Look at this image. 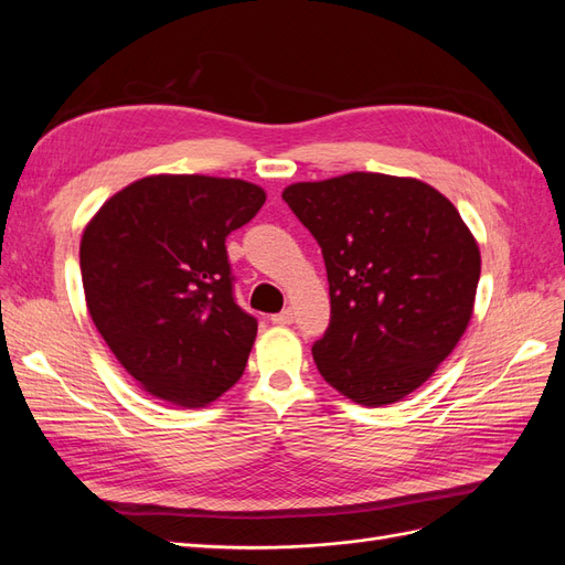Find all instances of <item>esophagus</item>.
Masks as SVG:
<instances>
[{
  "label": "esophagus",
  "mask_w": 565,
  "mask_h": 565,
  "mask_svg": "<svg viewBox=\"0 0 565 565\" xmlns=\"http://www.w3.org/2000/svg\"><path fill=\"white\" fill-rule=\"evenodd\" d=\"M292 320H295L292 309H285V311H280V313H273V316H270V322H273V324H292Z\"/></svg>",
  "instance_id": "esophagus-1"
}]
</instances>
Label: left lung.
Here are the masks:
<instances>
[{"mask_svg": "<svg viewBox=\"0 0 565 565\" xmlns=\"http://www.w3.org/2000/svg\"><path fill=\"white\" fill-rule=\"evenodd\" d=\"M282 200L322 249L330 328L322 380L365 407L419 388L467 332L481 249L455 204L413 177L351 172L287 185Z\"/></svg>", "mask_w": 565, "mask_h": 565, "instance_id": "left-lung-1", "label": "left lung"}]
</instances>
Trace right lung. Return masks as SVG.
Listing matches in <instances>:
<instances>
[{"label":"right lung","mask_w":565,"mask_h":565,"mask_svg":"<svg viewBox=\"0 0 565 565\" xmlns=\"http://www.w3.org/2000/svg\"><path fill=\"white\" fill-rule=\"evenodd\" d=\"M264 202V188L243 179L152 174L84 226L89 316L152 398L207 407L243 377L256 320L233 299L226 235Z\"/></svg>","instance_id":"obj_1"}]
</instances>
